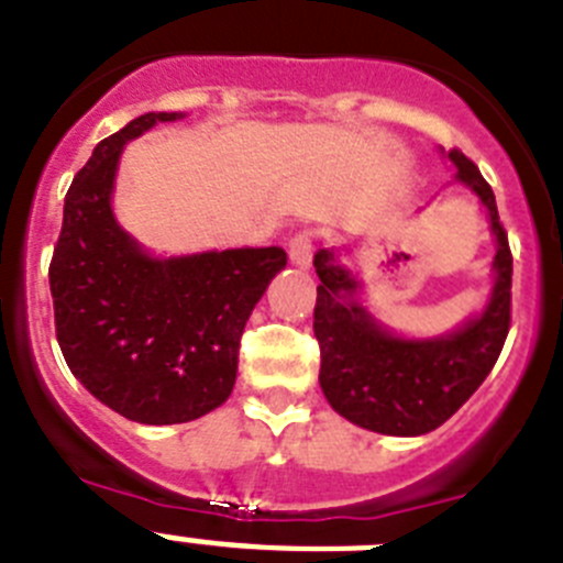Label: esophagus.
Returning <instances> with one entry per match:
<instances>
[{"instance_id":"obj_1","label":"esophagus","mask_w":563,"mask_h":563,"mask_svg":"<svg viewBox=\"0 0 563 563\" xmlns=\"http://www.w3.org/2000/svg\"><path fill=\"white\" fill-rule=\"evenodd\" d=\"M287 256H290V265L298 271H307L312 265V239L307 233H298L296 239H290V247H287Z\"/></svg>"}]
</instances>
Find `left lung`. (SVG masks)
Returning <instances> with one entry per match:
<instances>
[{"mask_svg": "<svg viewBox=\"0 0 563 563\" xmlns=\"http://www.w3.org/2000/svg\"><path fill=\"white\" fill-rule=\"evenodd\" d=\"M440 154L456 168V186L485 208L494 233V285L482 310L440 335H402L369 310L361 276L343 262L350 251H318L312 262L321 278L312 321L321 343V391L343 420L377 434L420 437L440 429L490 375L510 330L514 256L494 188L462 152Z\"/></svg>", "mask_w": 563, "mask_h": 563, "instance_id": "1", "label": "left lung"}]
</instances>
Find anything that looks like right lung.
Returning a JSON list of instances; mask_svg holds the SVG:
<instances>
[{"label": "right lung", "mask_w": 563, "mask_h": 563, "mask_svg": "<svg viewBox=\"0 0 563 563\" xmlns=\"http://www.w3.org/2000/svg\"><path fill=\"white\" fill-rule=\"evenodd\" d=\"M183 112H146L92 148L64 200L49 265L56 335L89 395L143 426L191 422L236 383L239 338L285 271L282 247L157 256L118 222L114 180L129 141Z\"/></svg>", "instance_id": "add662e5"}]
</instances>
